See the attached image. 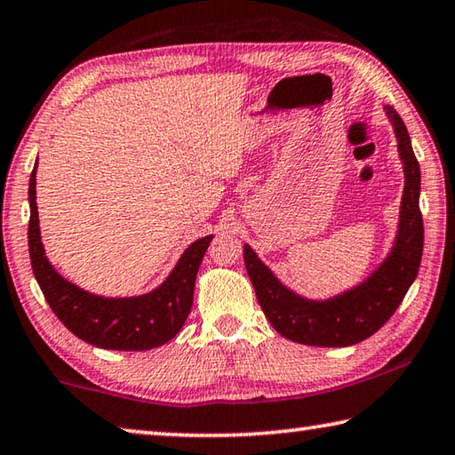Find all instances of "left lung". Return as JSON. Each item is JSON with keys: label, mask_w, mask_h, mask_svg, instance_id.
I'll use <instances>...</instances> for the list:
<instances>
[{"label": "left lung", "mask_w": 455, "mask_h": 455, "mask_svg": "<svg viewBox=\"0 0 455 455\" xmlns=\"http://www.w3.org/2000/svg\"><path fill=\"white\" fill-rule=\"evenodd\" d=\"M387 116L394 122L405 171L402 214L394 251L363 284L329 301H307L284 289L251 246L244 244V267L260 309L271 325L291 341L315 347H347L363 341L389 321L418 276L423 252L419 163L403 120L391 108H387Z\"/></svg>", "instance_id": "1"}]
</instances>
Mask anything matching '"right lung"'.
Returning <instances> with one entry per match:
<instances>
[{"label": "right lung", "mask_w": 455, "mask_h": 455, "mask_svg": "<svg viewBox=\"0 0 455 455\" xmlns=\"http://www.w3.org/2000/svg\"><path fill=\"white\" fill-rule=\"evenodd\" d=\"M36 166L29 176V259L36 281L56 317L82 341L102 349L146 351L171 341L190 313L198 267L212 236L192 243L171 276L148 295L130 299L96 297L66 281L45 259L37 227Z\"/></svg>", "instance_id": "1"}]
</instances>
